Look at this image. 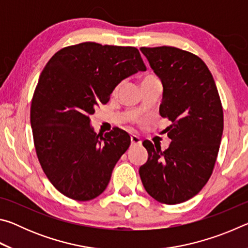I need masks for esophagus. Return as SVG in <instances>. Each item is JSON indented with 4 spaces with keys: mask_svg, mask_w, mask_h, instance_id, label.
<instances>
[{
    "mask_svg": "<svg viewBox=\"0 0 248 248\" xmlns=\"http://www.w3.org/2000/svg\"><path fill=\"white\" fill-rule=\"evenodd\" d=\"M130 140H131V145H140L141 142H142L140 138L134 136V134H132L131 138H130Z\"/></svg>",
    "mask_w": 248,
    "mask_h": 248,
    "instance_id": "esophagus-1",
    "label": "esophagus"
}]
</instances>
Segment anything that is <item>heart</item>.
Segmentation results:
<instances>
[{
    "label": "heart",
    "instance_id": "1",
    "mask_svg": "<svg viewBox=\"0 0 248 248\" xmlns=\"http://www.w3.org/2000/svg\"><path fill=\"white\" fill-rule=\"evenodd\" d=\"M154 78H156L154 77V75H146V77H144L143 78H142L141 83L146 82V81H150V79H154ZM117 90H118V87H117Z\"/></svg>",
    "mask_w": 248,
    "mask_h": 248
}]
</instances>
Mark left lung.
I'll list each match as a JSON object with an SVG mask.
<instances>
[{
	"mask_svg": "<svg viewBox=\"0 0 248 248\" xmlns=\"http://www.w3.org/2000/svg\"><path fill=\"white\" fill-rule=\"evenodd\" d=\"M163 84L159 115L171 121L161 145L143 141L149 157L139 170L142 184L158 202L177 204L192 198L211 176L223 132V109L208 66L196 54L175 47H142Z\"/></svg>",
	"mask_w": 248,
	"mask_h": 248,
	"instance_id": "1",
	"label": "left lung"
}]
</instances>
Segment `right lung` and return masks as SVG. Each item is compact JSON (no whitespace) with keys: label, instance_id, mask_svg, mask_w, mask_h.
<instances>
[{"label":"right lung","instance_id":"obj_1","mask_svg":"<svg viewBox=\"0 0 248 248\" xmlns=\"http://www.w3.org/2000/svg\"><path fill=\"white\" fill-rule=\"evenodd\" d=\"M145 70L137 48L96 43L62 48L46 64L31 99V124L41 169L62 195L89 201L106 189L131 140L119 128L96 134L90 116L123 79Z\"/></svg>","mask_w":248,"mask_h":248}]
</instances>
